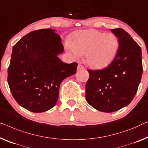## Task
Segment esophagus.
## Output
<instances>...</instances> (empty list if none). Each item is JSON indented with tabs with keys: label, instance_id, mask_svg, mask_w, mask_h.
<instances>
[{
	"label": "esophagus",
	"instance_id": "esophagus-1",
	"mask_svg": "<svg viewBox=\"0 0 148 148\" xmlns=\"http://www.w3.org/2000/svg\"><path fill=\"white\" fill-rule=\"evenodd\" d=\"M84 68L83 67V66L81 65V64H78V67H77V70H84Z\"/></svg>",
	"mask_w": 148,
	"mask_h": 148
}]
</instances>
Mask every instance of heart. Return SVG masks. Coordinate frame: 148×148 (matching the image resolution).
Instances as JSON below:
<instances>
[{
    "label": "heart",
    "mask_w": 148,
    "mask_h": 148,
    "mask_svg": "<svg viewBox=\"0 0 148 148\" xmlns=\"http://www.w3.org/2000/svg\"><path fill=\"white\" fill-rule=\"evenodd\" d=\"M119 42L113 33L95 29L82 30L72 35L71 42L66 43V47L75 58L85 55V62L92 68L107 66L117 53Z\"/></svg>",
    "instance_id": "1"
}]
</instances>
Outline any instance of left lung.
Wrapping results in <instances>:
<instances>
[{
	"mask_svg": "<svg viewBox=\"0 0 148 148\" xmlns=\"http://www.w3.org/2000/svg\"><path fill=\"white\" fill-rule=\"evenodd\" d=\"M119 46L113 62L104 69L88 70L86 100L95 109L105 113L128 105L136 95L143 73L141 49L127 32L113 29Z\"/></svg>",
	"mask_w": 148,
	"mask_h": 148,
	"instance_id": "8db88e82",
	"label": "left lung"
}]
</instances>
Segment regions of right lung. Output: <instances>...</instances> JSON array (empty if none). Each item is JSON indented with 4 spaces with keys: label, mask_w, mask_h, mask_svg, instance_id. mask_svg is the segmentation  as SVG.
I'll use <instances>...</instances> for the list:
<instances>
[{
    "label": "right lung",
    "mask_w": 148,
    "mask_h": 148,
    "mask_svg": "<svg viewBox=\"0 0 148 148\" xmlns=\"http://www.w3.org/2000/svg\"><path fill=\"white\" fill-rule=\"evenodd\" d=\"M56 32H32L12 47L8 84L18 105L33 113L53 108L62 81L76 73L78 64L64 63L58 57L64 46Z\"/></svg>",
    "instance_id": "obj_1"
}]
</instances>
